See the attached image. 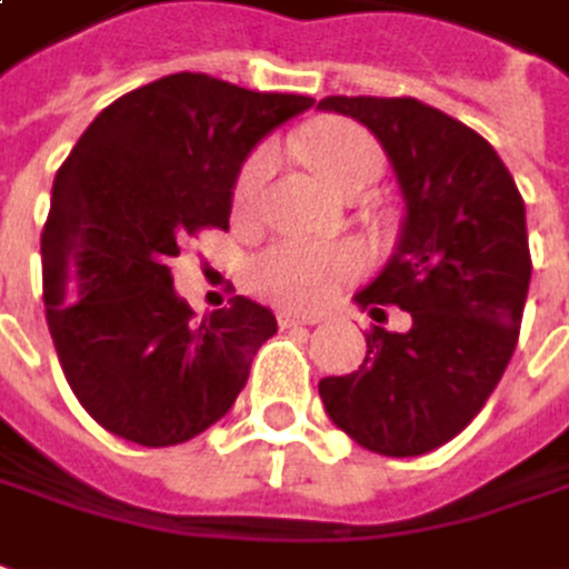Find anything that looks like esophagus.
Segmentation results:
<instances>
[{
    "label": "esophagus",
    "mask_w": 569,
    "mask_h": 569,
    "mask_svg": "<svg viewBox=\"0 0 569 569\" xmlns=\"http://www.w3.org/2000/svg\"><path fill=\"white\" fill-rule=\"evenodd\" d=\"M277 320H280V327H315V323H320L323 317L305 315V311H280Z\"/></svg>",
    "instance_id": "esophagus-1"
}]
</instances>
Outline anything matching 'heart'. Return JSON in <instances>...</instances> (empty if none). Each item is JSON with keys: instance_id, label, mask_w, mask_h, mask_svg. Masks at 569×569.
Segmentation results:
<instances>
[{"instance_id": "heart-1", "label": "heart", "mask_w": 569, "mask_h": 569, "mask_svg": "<svg viewBox=\"0 0 569 569\" xmlns=\"http://www.w3.org/2000/svg\"><path fill=\"white\" fill-rule=\"evenodd\" d=\"M301 152L315 173L333 189L370 183L382 168L380 146L373 137L349 121L317 123L301 139ZM270 171V152H254L236 177V204H252ZM358 268V254L346 246H315V242H277L252 261V283L280 305H317L330 299Z\"/></svg>"}]
</instances>
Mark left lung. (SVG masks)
Segmentation results:
<instances>
[{
    "label": "left lung",
    "mask_w": 569,
    "mask_h": 569,
    "mask_svg": "<svg viewBox=\"0 0 569 569\" xmlns=\"http://www.w3.org/2000/svg\"><path fill=\"white\" fill-rule=\"evenodd\" d=\"M320 111L380 139L405 199L386 268L355 296L370 315L398 305L405 333L373 327L365 365L320 380L323 408L367 451L417 458L482 411L511 361L529 292L527 208L498 152L417 99L327 96Z\"/></svg>",
    "instance_id": "8db88e82"
}]
</instances>
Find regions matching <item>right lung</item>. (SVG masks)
<instances>
[{
    "instance_id": "right-lung-1",
    "label": "right lung",
    "mask_w": 569,
    "mask_h": 569,
    "mask_svg": "<svg viewBox=\"0 0 569 569\" xmlns=\"http://www.w3.org/2000/svg\"><path fill=\"white\" fill-rule=\"evenodd\" d=\"M311 106L183 71L121 96L77 139L52 183L42 299L68 386L99 427L164 448L233 408L277 317L236 296L196 320L168 264L187 236L230 227L242 161Z\"/></svg>"
}]
</instances>
